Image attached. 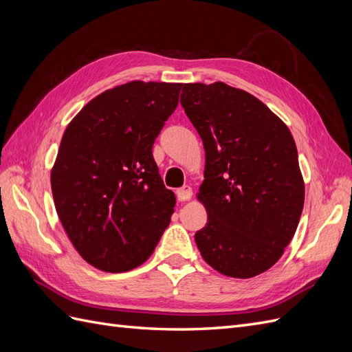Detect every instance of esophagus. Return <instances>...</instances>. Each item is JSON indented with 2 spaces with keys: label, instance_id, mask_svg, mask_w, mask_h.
I'll list each match as a JSON object with an SVG mask.
<instances>
[{
  "label": "esophagus",
  "instance_id": "obj_1",
  "mask_svg": "<svg viewBox=\"0 0 352 352\" xmlns=\"http://www.w3.org/2000/svg\"><path fill=\"white\" fill-rule=\"evenodd\" d=\"M176 197H177V199L182 202V201H189L190 199V197H192V188L190 186H182V188H179L177 190H176Z\"/></svg>",
  "mask_w": 352,
  "mask_h": 352
}]
</instances>
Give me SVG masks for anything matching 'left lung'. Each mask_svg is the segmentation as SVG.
<instances>
[{
	"label": "left lung",
	"instance_id": "1",
	"mask_svg": "<svg viewBox=\"0 0 352 352\" xmlns=\"http://www.w3.org/2000/svg\"><path fill=\"white\" fill-rule=\"evenodd\" d=\"M182 87L180 104L206 150L197 198L207 223L197 247L219 273L254 278L282 257L300 223L305 188L292 133L247 91L223 82Z\"/></svg>",
	"mask_w": 352,
	"mask_h": 352
}]
</instances>
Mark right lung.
<instances>
[{"instance_id":"obj_1","label":"right lung","mask_w":352,"mask_h":352,"mask_svg":"<svg viewBox=\"0 0 352 352\" xmlns=\"http://www.w3.org/2000/svg\"><path fill=\"white\" fill-rule=\"evenodd\" d=\"M182 83L132 80L104 91L63 133L51 189L74 250L109 273L150 258L176 198L166 189L153 145L179 102Z\"/></svg>"}]
</instances>
